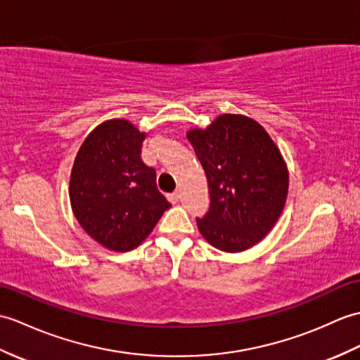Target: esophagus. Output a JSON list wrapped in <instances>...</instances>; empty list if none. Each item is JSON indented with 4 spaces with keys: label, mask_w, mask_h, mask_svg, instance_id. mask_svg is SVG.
<instances>
[{
    "label": "esophagus",
    "mask_w": 360,
    "mask_h": 360,
    "mask_svg": "<svg viewBox=\"0 0 360 360\" xmlns=\"http://www.w3.org/2000/svg\"><path fill=\"white\" fill-rule=\"evenodd\" d=\"M169 200H170L172 204H176L178 200H179V193H178V191H173V193H170L169 195Z\"/></svg>",
    "instance_id": "34e87169"
}]
</instances>
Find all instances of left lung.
<instances>
[{
    "instance_id": "1",
    "label": "left lung",
    "mask_w": 360,
    "mask_h": 360,
    "mask_svg": "<svg viewBox=\"0 0 360 360\" xmlns=\"http://www.w3.org/2000/svg\"><path fill=\"white\" fill-rule=\"evenodd\" d=\"M202 165L210 207L198 229L227 253L264 239L281 216L288 172L278 147L261 125L240 115H222L205 130L187 135Z\"/></svg>"
}]
</instances>
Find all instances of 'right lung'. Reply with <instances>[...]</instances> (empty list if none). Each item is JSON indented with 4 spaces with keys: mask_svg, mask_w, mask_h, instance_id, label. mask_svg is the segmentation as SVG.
I'll return each mask as SVG.
<instances>
[{
    "mask_svg": "<svg viewBox=\"0 0 360 360\" xmlns=\"http://www.w3.org/2000/svg\"><path fill=\"white\" fill-rule=\"evenodd\" d=\"M144 138L129 121H107L87 136L73 164V213L91 238L115 252L138 247L172 207L156 187V170L141 160Z\"/></svg>",
    "mask_w": 360,
    "mask_h": 360,
    "instance_id": "right-lung-1",
    "label": "right lung"
}]
</instances>
